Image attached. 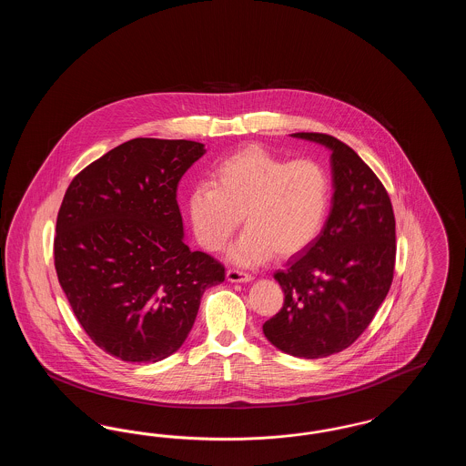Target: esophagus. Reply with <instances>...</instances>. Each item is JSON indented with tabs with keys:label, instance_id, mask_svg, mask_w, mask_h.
Wrapping results in <instances>:
<instances>
[{
	"label": "esophagus",
	"instance_id": "34e87169",
	"mask_svg": "<svg viewBox=\"0 0 466 466\" xmlns=\"http://www.w3.org/2000/svg\"><path fill=\"white\" fill-rule=\"evenodd\" d=\"M227 279H228L230 283H248V281H251L253 278H251V274L244 272L241 268H228V270H227Z\"/></svg>",
	"mask_w": 466,
	"mask_h": 466
}]
</instances>
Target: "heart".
I'll return each mask as SVG.
<instances>
[{
  "label": "heart",
  "instance_id": "obj_1",
  "mask_svg": "<svg viewBox=\"0 0 466 466\" xmlns=\"http://www.w3.org/2000/svg\"><path fill=\"white\" fill-rule=\"evenodd\" d=\"M332 179L314 158L276 156L248 145L222 158L213 183L192 188L187 209L198 243L220 251L238 230H246L230 249L238 264H260L272 253L291 258L314 243L329 218Z\"/></svg>",
  "mask_w": 466,
  "mask_h": 466
}]
</instances>
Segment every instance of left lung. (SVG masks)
Returning <instances> with one entry per match:
<instances>
[{
  "instance_id": "obj_1",
  "label": "left lung",
  "mask_w": 466,
  "mask_h": 466,
  "mask_svg": "<svg viewBox=\"0 0 466 466\" xmlns=\"http://www.w3.org/2000/svg\"><path fill=\"white\" fill-rule=\"evenodd\" d=\"M293 136L332 150V209L319 238L274 274L285 304L264 333L283 353L312 360L350 348L374 319L393 281L395 215L353 148L329 134Z\"/></svg>"
}]
</instances>
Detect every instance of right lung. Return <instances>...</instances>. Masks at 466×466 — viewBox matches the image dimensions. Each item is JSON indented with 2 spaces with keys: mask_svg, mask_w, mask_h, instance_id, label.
Returning <instances> with one entry per match:
<instances>
[{
  "mask_svg": "<svg viewBox=\"0 0 466 466\" xmlns=\"http://www.w3.org/2000/svg\"><path fill=\"white\" fill-rule=\"evenodd\" d=\"M206 154L187 139L136 137L80 171L61 204L54 264L92 342L131 363L181 348L225 267L183 243L177 183Z\"/></svg>",
  "mask_w": 466,
  "mask_h": 466,
  "instance_id": "add662e5",
  "label": "right lung"
}]
</instances>
